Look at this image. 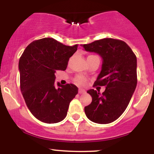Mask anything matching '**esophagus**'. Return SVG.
I'll return each instance as SVG.
<instances>
[{"label":"esophagus","mask_w":154,"mask_h":154,"mask_svg":"<svg viewBox=\"0 0 154 154\" xmlns=\"http://www.w3.org/2000/svg\"><path fill=\"white\" fill-rule=\"evenodd\" d=\"M85 93V91H84V90H82V89H79V94H83V93Z\"/></svg>","instance_id":"1"}]
</instances>
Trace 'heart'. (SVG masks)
<instances>
[{"label":"heart","mask_w":154,"mask_h":154,"mask_svg":"<svg viewBox=\"0 0 154 154\" xmlns=\"http://www.w3.org/2000/svg\"><path fill=\"white\" fill-rule=\"evenodd\" d=\"M75 82L79 85H85L86 82H87V79L84 77V76H77L75 78Z\"/></svg>","instance_id":"1"}]
</instances>
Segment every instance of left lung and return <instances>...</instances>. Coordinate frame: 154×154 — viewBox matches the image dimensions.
<instances>
[{"instance_id": "left-lung-1", "label": "left lung", "mask_w": 154, "mask_h": 154, "mask_svg": "<svg viewBox=\"0 0 154 154\" xmlns=\"http://www.w3.org/2000/svg\"><path fill=\"white\" fill-rule=\"evenodd\" d=\"M82 46L103 59L94 86H106L102 94L93 89L88 91L92 102L85 107V112L93 122H113L127 109L136 88L137 58L128 44L117 39L103 38Z\"/></svg>"}]
</instances>
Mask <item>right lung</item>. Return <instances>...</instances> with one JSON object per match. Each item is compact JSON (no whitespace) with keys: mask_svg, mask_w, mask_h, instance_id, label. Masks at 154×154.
<instances>
[{"mask_svg":"<svg viewBox=\"0 0 154 154\" xmlns=\"http://www.w3.org/2000/svg\"><path fill=\"white\" fill-rule=\"evenodd\" d=\"M78 45H65L54 38L35 40L27 45L19 62L20 89L28 109L43 122L57 123L66 116L70 102L78 93L73 84L55 86V72L66 70Z\"/></svg>","mask_w":154,"mask_h":154,"instance_id":"right-lung-1","label":"right lung"}]
</instances>
